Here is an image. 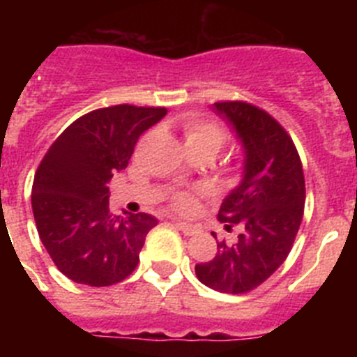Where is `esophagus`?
I'll use <instances>...</instances> for the list:
<instances>
[{
  "mask_svg": "<svg viewBox=\"0 0 357 357\" xmlns=\"http://www.w3.org/2000/svg\"><path fill=\"white\" fill-rule=\"evenodd\" d=\"M175 227L178 230H182L185 236H193V234H197V232H198L197 227L191 225V223H185V222H175Z\"/></svg>",
  "mask_w": 357,
  "mask_h": 357,
  "instance_id": "obj_1",
  "label": "esophagus"
}]
</instances>
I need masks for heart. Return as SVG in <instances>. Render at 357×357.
Instances as JSON below:
<instances>
[{
  "label": "heart",
  "mask_w": 357,
  "mask_h": 357,
  "mask_svg": "<svg viewBox=\"0 0 357 357\" xmlns=\"http://www.w3.org/2000/svg\"><path fill=\"white\" fill-rule=\"evenodd\" d=\"M185 144L188 146H207L218 151L227 139V132L222 125L207 119H188L184 125ZM172 204L176 211H191L195 207V193L191 191H175L172 195Z\"/></svg>",
  "instance_id": "1"
}]
</instances>
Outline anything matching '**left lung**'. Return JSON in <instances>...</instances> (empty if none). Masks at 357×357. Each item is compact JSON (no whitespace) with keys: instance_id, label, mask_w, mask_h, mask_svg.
Wrapping results in <instances>:
<instances>
[{"instance_id":"left-lung-1","label":"left lung","mask_w":357,"mask_h":357,"mask_svg":"<svg viewBox=\"0 0 357 357\" xmlns=\"http://www.w3.org/2000/svg\"><path fill=\"white\" fill-rule=\"evenodd\" d=\"M241 141L243 178L223 200L218 220L239 227L234 243H218L198 280L220 293H248L284 263L304 216L305 182L295 144L266 110L247 102L214 103ZM216 238V234H213Z\"/></svg>"}]
</instances>
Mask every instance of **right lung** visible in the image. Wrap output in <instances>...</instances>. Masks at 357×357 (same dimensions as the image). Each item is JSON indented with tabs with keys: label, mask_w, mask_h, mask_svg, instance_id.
Listing matches in <instances>:
<instances>
[{
	"label": "right lung",
	"mask_w": 357,
	"mask_h": 357,
	"mask_svg": "<svg viewBox=\"0 0 357 357\" xmlns=\"http://www.w3.org/2000/svg\"><path fill=\"white\" fill-rule=\"evenodd\" d=\"M166 112L128 103L96 109L73 121L40 160L31 209L44 248L68 279L102 288L127 279L139 263L157 220L146 213L112 216L109 182Z\"/></svg>",
	"instance_id": "obj_1"
}]
</instances>
